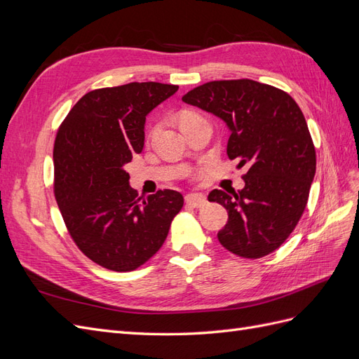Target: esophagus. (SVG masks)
Wrapping results in <instances>:
<instances>
[{
	"instance_id": "esophagus-1",
	"label": "esophagus",
	"mask_w": 359,
	"mask_h": 359,
	"mask_svg": "<svg viewBox=\"0 0 359 359\" xmlns=\"http://www.w3.org/2000/svg\"><path fill=\"white\" fill-rule=\"evenodd\" d=\"M186 202H187V205L193 206V208H201V206H203L206 203V198L201 193H191L186 196Z\"/></svg>"
}]
</instances>
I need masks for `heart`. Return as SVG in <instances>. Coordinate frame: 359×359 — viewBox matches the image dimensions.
Segmentation results:
<instances>
[{
  "instance_id": "heart-1",
  "label": "heart",
  "mask_w": 359,
  "mask_h": 359,
  "mask_svg": "<svg viewBox=\"0 0 359 359\" xmlns=\"http://www.w3.org/2000/svg\"><path fill=\"white\" fill-rule=\"evenodd\" d=\"M194 118H201V116L198 114H194V112H184L182 116H181V123L189 121V119H194Z\"/></svg>"
}]
</instances>
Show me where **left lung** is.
Instances as JSON below:
<instances>
[{
  "instance_id": "8db88e82",
  "label": "left lung",
  "mask_w": 359,
  "mask_h": 359,
  "mask_svg": "<svg viewBox=\"0 0 359 359\" xmlns=\"http://www.w3.org/2000/svg\"><path fill=\"white\" fill-rule=\"evenodd\" d=\"M182 102L224 121L231 132L227 156L248 165L243 190H212L210 202L229 214L217 233L220 244L247 259L274 252L306 210L316 173V153L299 106L276 86L252 79L212 81Z\"/></svg>"
}]
</instances>
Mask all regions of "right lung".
I'll return each instance as SVG.
<instances>
[{
  "instance_id": "obj_1",
  "label": "right lung",
  "mask_w": 359,
  "mask_h": 359,
  "mask_svg": "<svg viewBox=\"0 0 359 359\" xmlns=\"http://www.w3.org/2000/svg\"><path fill=\"white\" fill-rule=\"evenodd\" d=\"M177 91L158 82L90 91L57 133L55 198L64 223L81 252L107 269L145 264L184 205L182 194L168 189L137 199L126 170L144 149L147 115Z\"/></svg>"
}]
</instances>
